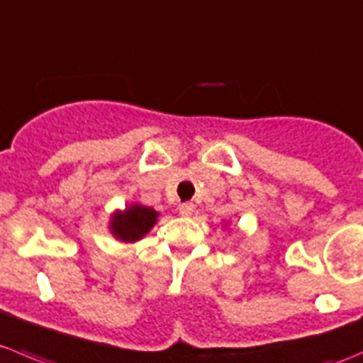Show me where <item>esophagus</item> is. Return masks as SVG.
Instances as JSON below:
<instances>
[{
    "instance_id": "esophagus-1",
    "label": "esophagus",
    "mask_w": 363,
    "mask_h": 363,
    "mask_svg": "<svg viewBox=\"0 0 363 363\" xmlns=\"http://www.w3.org/2000/svg\"><path fill=\"white\" fill-rule=\"evenodd\" d=\"M194 211V204L192 203H183L180 204V213L183 215V217H190Z\"/></svg>"
}]
</instances>
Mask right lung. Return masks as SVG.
<instances>
[{
	"label": "right lung",
	"mask_w": 363,
	"mask_h": 363,
	"mask_svg": "<svg viewBox=\"0 0 363 363\" xmlns=\"http://www.w3.org/2000/svg\"><path fill=\"white\" fill-rule=\"evenodd\" d=\"M157 213L153 208L143 204H130L123 211H114L111 215L109 228L114 238L120 242H138L143 236L148 235L150 229L157 224Z\"/></svg>",
	"instance_id": "right-lung-1"
}]
</instances>
